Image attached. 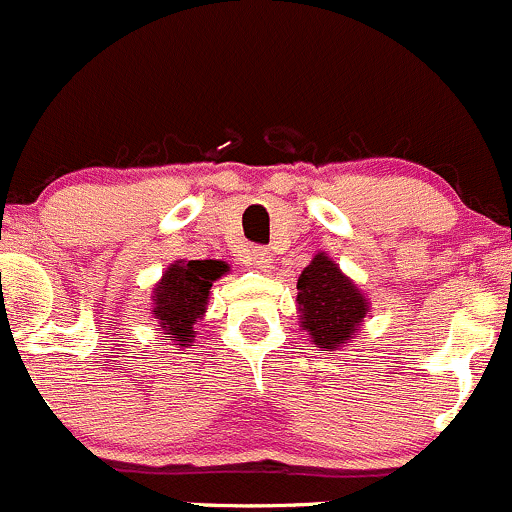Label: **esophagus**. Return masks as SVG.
I'll list each match as a JSON object with an SVG mask.
<instances>
[{"label": "esophagus", "mask_w": 512, "mask_h": 512, "mask_svg": "<svg viewBox=\"0 0 512 512\" xmlns=\"http://www.w3.org/2000/svg\"><path fill=\"white\" fill-rule=\"evenodd\" d=\"M244 261H246V266L258 268V271H268V268L273 266V256L268 254L266 249H251V251H246Z\"/></svg>", "instance_id": "34e87169"}]
</instances>
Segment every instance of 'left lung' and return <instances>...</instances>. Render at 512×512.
Returning a JSON list of instances; mask_svg holds the SVG:
<instances>
[{
	"label": "left lung",
	"instance_id": "1",
	"mask_svg": "<svg viewBox=\"0 0 512 512\" xmlns=\"http://www.w3.org/2000/svg\"><path fill=\"white\" fill-rule=\"evenodd\" d=\"M368 315L371 302L364 290L334 258L317 251L298 278V317L310 342L320 351H342Z\"/></svg>",
	"mask_w": 512,
	"mask_h": 512
}]
</instances>
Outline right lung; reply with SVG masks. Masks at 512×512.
Here are the masks:
<instances>
[{
	"label": "right lung",
	"instance_id": "obj_1",
	"mask_svg": "<svg viewBox=\"0 0 512 512\" xmlns=\"http://www.w3.org/2000/svg\"><path fill=\"white\" fill-rule=\"evenodd\" d=\"M227 273V261L178 258L153 285L151 317L156 322L158 334H166L173 346H178V351L195 346L197 322L205 320L212 283Z\"/></svg>",
	"mask_w": 512,
	"mask_h": 512
}]
</instances>
